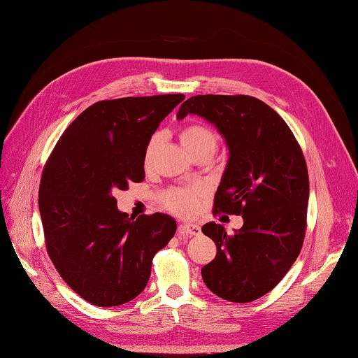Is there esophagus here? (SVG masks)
Here are the masks:
<instances>
[{"instance_id": "esophagus-1", "label": "esophagus", "mask_w": 358, "mask_h": 358, "mask_svg": "<svg viewBox=\"0 0 358 358\" xmlns=\"http://www.w3.org/2000/svg\"><path fill=\"white\" fill-rule=\"evenodd\" d=\"M199 234H201V229H199V226H196V224L185 222L178 226V235L181 236H198Z\"/></svg>"}]
</instances>
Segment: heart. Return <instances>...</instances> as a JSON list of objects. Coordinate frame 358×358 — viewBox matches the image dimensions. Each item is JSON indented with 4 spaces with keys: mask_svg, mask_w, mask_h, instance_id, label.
Returning a JSON list of instances; mask_svg holds the SVG:
<instances>
[{
    "mask_svg": "<svg viewBox=\"0 0 358 358\" xmlns=\"http://www.w3.org/2000/svg\"><path fill=\"white\" fill-rule=\"evenodd\" d=\"M159 138H160L159 134H155L149 138L143 152L145 166H149L152 163L154 154L157 151V145H159ZM180 140L190 155H195L199 152H206L212 155L218 145V138L215 136V132L201 123L186 124V127L180 131ZM203 195H204V187L201 186L177 187V189L169 190V192L164 195V204L172 212L180 213V215H190L196 210L199 198Z\"/></svg>",
    "mask_w": 358,
    "mask_h": 358,
    "instance_id": "1",
    "label": "heart"
}]
</instances>
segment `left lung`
<instances>
[{
	"label": "left lung",
	"mask_w": 358,
	"mask_h": 358,
	"mask_svg": "<svg viewBox=\"0 0 358 358\" xmlns=\"http://www.w3.org/2000/svg\"><path fill=\"white\" fill-rule=\"evenodd\" d=\"M187 114L212 123L229 149L215 213L244 220L231 235L221 224H204L217 256L201 268L203 280L226 301L253 302L279 284L301 253L310 196L302 149L284 119L252 96H194L177 119Z\"/></svg>",
	"instance_id": "obj_1"
}]
</instances>
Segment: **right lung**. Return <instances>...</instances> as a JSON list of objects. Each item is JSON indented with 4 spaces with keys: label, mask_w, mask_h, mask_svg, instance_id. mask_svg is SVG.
Masks as SVG:
<instances>
[{
    "label": "right lung",
    "mask_w": 358,
    "mask_h": 358,
    "mask_svg": "<svg viewBox=\"0 0 358 358\" xmlns=\"http://www.w3.org/2000/svg\"><path fill=\"white\" fill-rule=\"evenodd\" d=\"M182 99L96 102L64 131L45 163L39 213L48 256L66 285L96 306L127 303L143 292L154 255L176 235L169 215L129 218L113 194L145 180L148 141Z\"/></svg>",
    "instance_id": "right-lung-1"
}]
</instances>
